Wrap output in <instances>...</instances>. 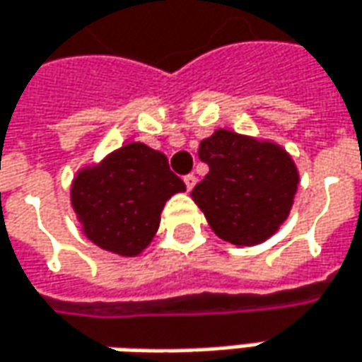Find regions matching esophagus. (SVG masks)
Returning <instances> with one entry per match:
<instances>
[{"instance_id": "esophagus-1", "label": "esophagus", "mask_w": 362, "mask_h": 362, "mask_svg": "<svg viewBox=\"0 0 362 362\" xmlns=\"http://www.w3.org/2000/svg\"><path fill=\"white\" fill-rule=\"evenodd\" d=\"M196 182H198V178H196L194 174H186V176H184V184H186V190L188 192L196 186Z\"/></svg>"}]
</instances>
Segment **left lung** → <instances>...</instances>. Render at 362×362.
<instances>
[{"instance_id":"1","label":"left lung","mask_w":362,"mask_h":362,"mask_svg":"<svg viewBox=\"0 0 362 362\" xmlns=\"http://www.w3.org/2000/svg\"><path fill=\"white\" fill-rule=\"evenodd\" d=\"M198 156L210 172L190 196L214 233L233 245L272 238L293 206L299 184L293 158L275 142L223 129L202 140Z\"/></svg>"}]
</instances>
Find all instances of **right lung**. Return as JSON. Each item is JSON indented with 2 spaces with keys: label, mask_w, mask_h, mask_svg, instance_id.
Wrapping results in <instances>:
<instances>
[{
  "label": "right lung",
  "mask_w": 362,
  "mask_h": 362,
  "mask_svg": "<svg viewBox=\"0 0 362 362\" xmlns=\"http://www.w3.org/2000/svg\"><path fill=\"white\" fill-rule=\"evenodd\" d=\"M184 190L162 152L130 142L77 172L71 204L90 242L134 257L158 232L164 204Z\"/></svg>",
  "instance_id": "obj_1"
}]
</instances>
